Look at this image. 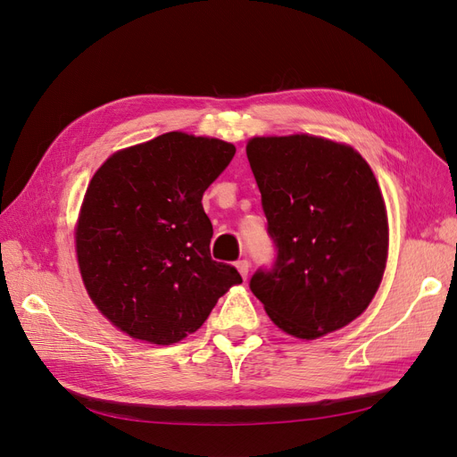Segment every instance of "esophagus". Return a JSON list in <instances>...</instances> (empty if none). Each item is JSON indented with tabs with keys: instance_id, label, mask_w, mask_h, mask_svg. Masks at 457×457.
<instances>
[{
	"instance_id": "obj_1",
	"label": "esophagus",
	"mask_w": 457,
	"mask_h": 457,
	"mask_svg": "<svg viewBox=\"0 0 457 457\" xmlns=\"http://www.w3.org/2000/svg\"><path fill=\"white\" fill-rule=\"evenodd\" d=\"M237 269H238V272L242 274V278L245 280L247 274H250V261H247V259H240V261L237 262Z\"/></svg>"
}]
</instances>
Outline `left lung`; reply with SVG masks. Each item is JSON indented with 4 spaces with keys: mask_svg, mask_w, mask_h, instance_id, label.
Masks as SVG:
<instances>
[{
    "mask_svg": "<svg viewBox=\"0 0 457 457\" xmlns=\"http://www.w3.org/2000/svg\"><path fill=\"white\" fill-rule=\"evenodd\" d=\"M261 192L270 269L250 280L286 334L316 339L361 316L383 278L389 225L368 162L312 135L253 137L245 146Z\"/></svg>",
    "mask_w": 457,
    "mask_h": 457,
    "instance_id": "obj_1",
    "label": "left lung"
}]
</instances>
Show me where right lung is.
<instances>
[{
  "mask_svg": "<svg viewBox=\"0 0 457 457\" xmlns=\"http://www.w3.org/2000/svg\"><path fill=\"white\" fill-rule=\"evenodd\" d=\"M234 152L171 131L116 152L93 175L76 228L78 265L96 309L128 336L181 341L242 282L232 265L212 259L213 227L202 205Z\"/></svg>",
  "mask_w": 457,
  "mask_h": 457,
  "instance_id": "1",
  "label": "right lung"
}]
</instances>
